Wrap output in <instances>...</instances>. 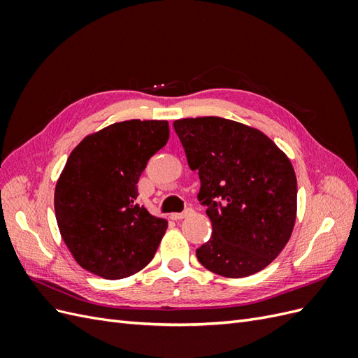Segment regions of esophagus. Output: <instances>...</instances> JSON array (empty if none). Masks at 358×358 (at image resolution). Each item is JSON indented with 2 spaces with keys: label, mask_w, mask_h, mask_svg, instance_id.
Instances as JSON below:
<instances>
[{
  "label": "esophagus",
  "mask_w": 358,
  "mask_h": 358,
  "mask_svg": "<svg viewBox=\"0 0 358 358\" xmlns=\"http://www.w3.org/2000/svg\"><path fill=\"white\" fill-rule=\"evenodd\" d=\"M191 212H192L191 209H185V210L180 212V213H171V220H175V221L183 220V218H185V216H188Z\"/></svg>",
  "instance_id": "esophagus-1"
}]
</instances>
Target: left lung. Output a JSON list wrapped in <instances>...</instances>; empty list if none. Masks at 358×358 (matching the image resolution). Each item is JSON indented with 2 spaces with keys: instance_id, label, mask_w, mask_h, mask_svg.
Masks as SVG:
<instances>
[{
  "instance_id": "obj_1",
  "label": "left lung",
  "mask_w": 358,
  "mask_h": 358,
  "mask_svg": "<svg viewBox=\"0 0 358 358\" xmlns=\"http://www.w3.org/2000/svg\"><path fill=\"white\" fill-rule=\"evenodd\" d=\"M189 169L199 170V200L212 237L199 262L225 278L267 267L289 241L297 215L294 167L264 133L218 116L173 122Z\"/></svg>"
}]
</instances>
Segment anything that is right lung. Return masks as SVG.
I'll return each mask as SVG.
<instances>
[{
    "label": "right lung",
    "instance_id": "add662e5",
    "mask_svg": "<svg viewBox=\"0 0 358 358\" xmlns=\"http://www.w3.org/2000/svg\"><path fill=\"white\" fill-rule=\"evenodd\" d=\"M169 134L167 121L131 119L86 136L71 150L53 203L62 241L85 270L122 279L154 258L167 221L137 204V182Z\"/></svg>",
    "mask_w": 358,
    "mask_h": 358
}]
</instances>
